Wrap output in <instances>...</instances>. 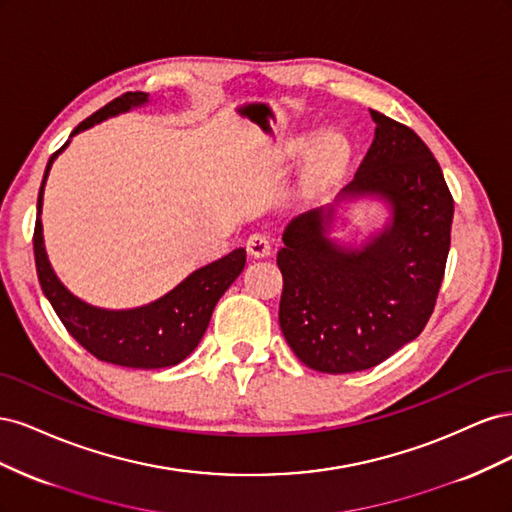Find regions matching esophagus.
<instances>
[{
    "label": "esophagus",
    "mask_w": 512,
    "mask_h": 512,
    "mask_svg": "<svg viewBox=\"0 0 512 512\" xmlns=\"http://www.w3.org/2000/svg\"><path fill=\"white\" fill-rule=\"evenodd\" d=\"M247 252L254 258H265L271 254V237L265 235V232H254V235L247 237Z\"/></svg>",
    "instance_id": "esophagus-1"
}]
</instances>
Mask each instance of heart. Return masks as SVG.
Segmentation results:
<instances>
[{
	"instance_id": "heart-1",
	"label": "heart",
	"mask_w": 512,
	"mask_h": 512,
	"mask_svg": "<svg viewBox=\"0 0 512 512\" xmlns=\"http://www.w3.org/2000/svg\"><path fill=\"white\" fill-rule=\"evenodd\" d=\"M348 156L350 147L342 134H324L309 158V175L314 179H327L346 164Z\"/></svg>"
}]
</instances>
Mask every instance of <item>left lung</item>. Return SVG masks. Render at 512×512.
<instances>
[{
	"label": "left lung",
	"mask_w": 512,
	"mask_h": 512,
	"mask_svg": "<svg viewBox=\"0 0 512 512\" xmlns=\"http://www.w3.org/2000/svg\"><path fill=\"white\" fill-rule=\"evenodd\" d=\"M376 136L346 196L374 194L391 224L361 250L327 237L335 209H312L284 230L280 327L299 361L322 374L380 365L421 335L451 250L455 203L429 147L404 123L369 111Z\"/></svg>",
	"instance_id": "8db88e82"
}]
</instances>
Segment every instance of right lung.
Instances as JSON below:
<instances>
[{
	"label": "right lung",
	"mask_w": 512,
	"mask_h": 512,
	"mask_svg": "<svg viewBox=\"0 0 512 512\" xmlns=\"http://www.w3.org/2000/svg\"><path fill=\"white\" fill-rule=\"evenodd\" d=\"M145 102L147 94L143 91H128V94L108 102L100 111L81 121L70 136ZM68 143L57 149L46 164L38 192L34 256L44 297L53 305L66 331L98 361L132 369H160L181 363L203 339L215 303L241 275L245 267V250L239 247V250H232L228 256L211 262V265L196 269L162 299L143 307L113 312V309H100L76 299L51 269V262L44 252L40 222L46 177H49L51 164L68 147Z\"/></svg>",
	"instance_id": "obj_1"
}]
</instances>
